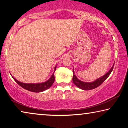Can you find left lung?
<instances>
[{
    "label": "left lung",
    "instance_id": "obj_1",
    "mask_svg": "<svg viewBox=\"0 0 128 128\" xmlns=\"http://www.w3.org/2000/svg\"><path fill=\"white\" fill-rule=\"evenodd\" d=\"M114 64L112 68L110 69V70L106 73V74L103 76L102 77L99 78L97 80H95L94 82H85L80 81L79 79L77 78V77L74 75V70H73V82L78 88H81L82 90H90L94 89V88H96L97 87L100 86L105 80L109 77V76L111 74L112 70L114 69Z\"/></svg>",
    "mask_w": 128,
    "mask_h": 128
}]
</instances>
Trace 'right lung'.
Segmentation results:
<instances>
[{
  "instance_id": "1",
  "label": "right lung",
  "mask_w": 128,
  "mask_h": 128,
  "mask_svg": "<svg viewBox=\"0 0 128 128\" xmlns=\"http://www.w3.org/2000/svg\"><path fill=\"white\" fill-rule=\"evenodd\" d=\"M56 68V66L55 67V69H54V72H55ZM12 76V75H11ZM12 77L14 80L16 81L17 84L20 85L21 87L25 88V89L29 90L30 92H42L43 91L48 89L52 85L53 83L55 81V76H54V72L51 77L47 80V81L44 82H42V83H39V84H25L22 83V82L18 81L16 78L12 76Z\"/></svg>"
}]
</instances>
